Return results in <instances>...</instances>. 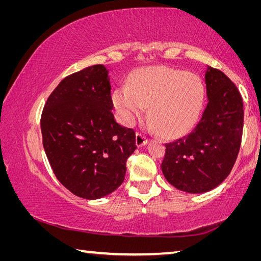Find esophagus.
Wrapping results in <instances>:
<instances>
[{
  "label": "esophagus",
  "instance_id": "obj_1",
  "mask_svg": "<svg viewBox=\"0 0 261 261\" xmlns=\"http://www.w3.org/2000/svg\"><path fill=\"white\" fill-rule=\"evenodd\" d=\"M147 141L148 140L146 137H145L143 134H140V132H138V134L136 135V145L138 147H141V146H144V145H146Z\"/></svg>",
  "mask_w": 261,
  "mask_h": 261
}]
</instances>
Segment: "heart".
I'll return each mask as SVG.
<instances>
[{"label": "heart", "instance_id": "b5f03b06", "mask_svg": "<svg viewBox=\"0 0 261 261\" xmlns=\"http://www.w3.org/2000/svg\"><path fill=\"white\" fill-rule=\"evenodd\" d=\"M206 99V87L196 73L168 67L139 70L129 84L115 90L113 103L122 124L131 126L148 104L151 124L163 136L176 138L196 125Z\"/></svg>", "mask_w": 261, "mask_h": 261}]
</instances>
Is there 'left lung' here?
<instances>
[{"label": "left lung", "mask_w": 261, "mask_h": 261, "mask_svg": "<svg viewBox=\"0 0 261 261\" xmlns=\"http://www.w3.org/2000/svg\"><path fill=\"white\" fill-rule=\"evenodd\" d=\"M208 99L198 124L189 135L166 144L162 173L180 191L202 193L218 187L230 174L240 152L244 110L242 95L230 79L207 67Z\"/></svg>", "instance_id": "1"}]
</instances>
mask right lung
Returning a JSON list of instances; mask_svg holds the SVG:
<instances>
[{"mask_svg":"<svg viewBox=\"0 0 261 261\" xmlns=\"http://www.w3.org/2000/svg\"><path fill=\"white\" fill-rule=\"evenodd\" d=\"M108 70L92 65L65 77L41 115L42 144L55 176L84 199H99L123 183L136 134L115 121Z\"/></svg>","mask_w":261,"mask_h":261,"instance_id":"obj_1","label":"right lung"}]
</instances>
